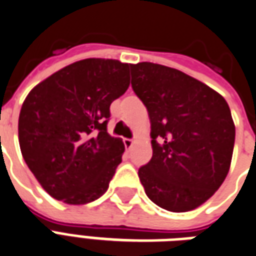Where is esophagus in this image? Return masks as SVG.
Wrapping results in <instances>:
<instances>
[{
	"mask_svg": "<svg viewBox=\"0 0 256 256\" xmlns=\"http://www.w3.org/2000/svg\"><path fill=\"white\" fill-rule=\"evenodd\" d=\"M124 146H126V148L128 151L134 147V140L132 139H124Z\"/></svg>",
	"mask_w": 256,
	"mask_h": 256,
	"instance_id": "1",
	"label": "esophagus"
}]
</instances>
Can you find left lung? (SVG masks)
Here are the masks:
<instances>
[{"label": "left lung", "instance_id": "1", "mask_svg": "<svg viewBox=\"0 0 256 256\" xmlns=\"http://www.w3.org/2000/svg\"><path fill=\"white\" fill-rule=\"evenodd\" d=\"M130 74L152 139V156L138 173L142 186L168 212L194 210L221 187L230 168V109L222 95L178 69L139 62L130 65Z\"/></svg>", "mask_w": 256, "mask_h": 256}]
</instances>
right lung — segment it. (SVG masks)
<instances>
[{
    "mask_svg": "<svg viewBox=\"0 0 256 256\" xmlns=\"http://www.w3.org/2000/svg\"><path fill=\"white\" fill-rule=\"evenodd\" d=\"M118 60L86 58L34 87L18 116V143L50 196L86 204L102 196L120 165L124 143L108 134L110 104L130 87Z\"/></svg>",
    "mask_w": 256,
    "mask_h": 256,
    "instance_id": "obj_1",
    "label": "right lung"
}]
</instances>
